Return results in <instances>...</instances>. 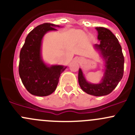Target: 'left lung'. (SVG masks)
Wrapping results in <instances>:
<instances>
[{
	"mask_svg": "<svg viewBox=\"0 0 135 135\" xmlns=\"http://www.w3.org/2000/svg\"><path fill=\"white\" fill-rule=\"evenodd\" d=\"M98 40L95 44L104 62V74L99 84L87 81L81 69L78 72V82L81 89L89 95L104 96L108 95L116 88L122 79L124 69V57L122 47L115 35L108 28L96 27Z\"/></svg>",
	"mask_w": 135,
	"mask_h": 135,
	"instance_id": "8db88e82",
	"label": "left lung"
}]
</instances>
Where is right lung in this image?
Returning <instances> with one entry per match:
<instances>
[{
    "mask_svg": "<svg viewBox=\"0 0 135 135\" xmlns=\"http://www.w3.org/2000/svg\"><path fill=\"white\" fill-rule=\"evenodd\" d=\"M52 23L42 24L28 33L20 54L19 74L27 90L33 95L44 97L54 93L61 73L67 66L47 65L42 59V43L49 31H57Z\"/></svg>",
    "mask_w": 135,
    "mask_h": 135,
    "instance_id": "add662e5",
    "label": "right lung"
}]
</instances>
